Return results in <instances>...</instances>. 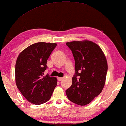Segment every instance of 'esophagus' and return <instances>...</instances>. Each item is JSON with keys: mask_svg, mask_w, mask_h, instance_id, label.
<instances>
[{"mask_svg": "<svg viewBox=\"0 0 126 126\" xmlns=\"http://www.w3.org/2000/svg\"><path fill=\"white\" fill-rule=\"evenodd\" d=\"M57 79H58V81H61L63 79V78H60V77H58V78H57Z\"/></svg>", "mask_w": 126, "mask_h": 126, "instance_id": "obj_1", "label": "esophagus"}]
</instances>
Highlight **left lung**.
Returning a JSON list of instances; mask_svg holds the SVG:
<instances>
[{
  "mask_svg": "<svg viewBox=\"0 0 126 126\" xmlns=\"http://www.w3.org/2000/svg\"><path fill=\"white\" fill-rule=\"evenodd\" d=\"M72 52L75 74L66 90L68 98L79 105L91 102L102 91L105 83L108 63L100 47L89 40L66 43Z\"/></svg>",
  "mask_w": 126,
  "mask_h": 126,
  "instance_id": "8db88e82",
  "label": "left lung"
}]
</instances>
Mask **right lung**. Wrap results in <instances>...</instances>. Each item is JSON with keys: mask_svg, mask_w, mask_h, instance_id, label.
<instances>
[{"mask_svg": "<svg viewBox=\"0 0 126 126\" xmlns=\"http://www.w3.org/2000/svg\"><path fill=\"white\" fill-rule=\"evenodd\" d=\"M56 43L39 42L29 46L19 54L16 63L17 87L29 102L40 105L51 98L57 86L56 78L44 76L47 61Z\"/></svg>", "mask_w": 126, "mask_h": 126, "instance_id": "obj_1", "label": "right lung"}]
</instances>
